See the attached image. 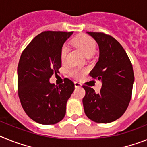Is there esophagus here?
Returning <instances> with one entry per match:
<instances>
[{
    "label": "esophagus",
    "mask_w": 147,
    "mask_h": 147,
    "mask_svg": "<svg viewBox=\"0 0 147 147\" xmlns=\"http://www.w3.org/2000/svg\"><path fill=\"white\" fill-rule=\"evenodd\" d=\"M75 86L76 88H77V87H81V83L78 82V81H75Z\"/></svg>",
    "instance_id": "34e87169"
}]
</instances>
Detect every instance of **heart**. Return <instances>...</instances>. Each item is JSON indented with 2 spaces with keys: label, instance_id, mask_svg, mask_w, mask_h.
Instances as JSON below:
<instances>
[{
  "label": "heart",
  "instance_id": "1",
  "mask_svg": "<svg viewBox=\"0 0 147 147\" xmlns=\"http://www.w3.org/2000/svg\"><path fill=\"white\" fill-rule=\"evenodd\" d=\"M73 43L81 49L86 56L92 55L96 49V43L92 38L86 35H82L75 38L73 40ZM69 49L67 46L63 45L61 50V60L62 63H64L66 60ZM71 75L75 78H81L84 72V70L77 66H72L69 70Z\"/></svg>",
  "mask_w": 147,
  "mask_h": 147
}]
</instances>
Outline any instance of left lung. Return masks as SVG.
<instances>
[{
  "label": "left lung",
  "instance_id": "obj_1",
  "mask_svg": "<svg viewBox=\"0 0 147 147\" xmlns=\"http://www.w3.org/2000/svg\"><path fill=\"white\" fill-rule=\"evenodd\" d=\"M99 47V58L89 75L101 81L99 93L83 86L85 114L96 123H108L118 119L131 100L135 77L132 65L122 46L112 36L87 32Z\"/></svg>",
  "mask_w": 147,
  "mask_h": 147
}]
</instances>
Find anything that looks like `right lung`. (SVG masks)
<instances>
[{
  "instance_id": "right-lung-1",
  "label": "right lung",
  "mask_w": 147,
  "mask_h": 147,
  "mask_svg": "<svg viewBox=\"0 0 147 147\" xmlns=\"http://www.w3.org/2000/svg\"><path fill=\"white\" fill-rule=\"evenodd\" d=\"M73 32H43L22 52L18 66L20 103L27 115L43 125L55 124L64 118L66 103L75 89L65 78L58 86L49 78L61 66V50Z\"/></svg>"
}]
</instances>
